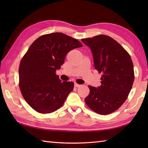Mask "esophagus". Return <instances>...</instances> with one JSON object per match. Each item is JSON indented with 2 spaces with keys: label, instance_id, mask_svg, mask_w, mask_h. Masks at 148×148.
<instances>
[{
  "label": "esophagus",
  "instance_id": "1",
  "mask_svg": "<svg viewBox=\"0 0 148 148\" xmlns=\"http://www.w3.org/2000/svg\"><path fill=\"white\" fill-rule=\"evenodd\" d=\"M80 86H81V85H80V84H77V83H74V86H75V87L77 88V87H79Z\"/></svg>",
  "mask_w": 148,
  "mask_h": 148
}]
</instances>
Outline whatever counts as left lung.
<instances>
[{
  "label": "left lung",
  "instance_id": "1",
  "mask_svg": "<svg viewBox=\"0 0 148 148\" xmlns=\"http://www.w3.org/2000/svg\"><path fill=\"white\" fill-rule=\"evenodd\" d=\"M90 48L93 64L102 73L101 86H89L84 101L94 112L109 114L116 111L127 99L134 81V65L130 55L111 37L100 35L81 39Z\"/></svg>",
  "mask_w": 148,
  "mask_h": 148
}]
</instances>
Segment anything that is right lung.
<instances>
[{
    "label": "right lung",
    "instance_id": "obj_1",
    "mask_svg": "<svg viewBox=\"0 0 148 148\" xmlns=\"http://www.w3.org/2000/svg\"><path fill=\"white\" fill-rule=\"evenodd\" d=\"M83 45L76 39L55 32L39 37L21 59L19 68L20 88L29 105L47 114L64 104L74 83L62 81L55 74L68 52Z\"/></svg>",
    "mask_w": 148,
    "mask_h": 148
}]
</instances>
